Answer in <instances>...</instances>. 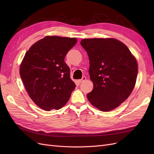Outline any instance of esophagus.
<instances>
[{"mask_svg":"<svg viewBox=\"0 0 154 154\" xmlns=\"http://www.w3.org/2000/svg\"><path fill=\"white\" fill-rule=\"evenodd\" d=\"M85 80H86V77H85V76H83L82 78L80 79V80H78V82L79 83H81L85 81Z\"/></svg>","mask_w":154,"mask_h":154,"instance_id":"obj_1","label":"esophagus"}]
</instances>
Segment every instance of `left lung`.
<instances>
[{
    "mask_svg": "<svg viewBox=\"0 0 154 154\" xmlns=\"http://www.w3.org/2000/svg\"><path fill=\"white\" fill-rule=\"evenodd\" d=\"M80 44L88 56L94 83L87 99L101 111L114 109L134 89L138 71L136 58L127 46L114 38L83 39Z\"/></svg>",
    "mask_w": 154,
    "mask_h": 154,
    "instance_id": "8db88e82",
    "label": "left lung"
}]
</instances>
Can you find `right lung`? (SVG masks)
Wrapping results in <instances>:
<instances>
[{
  "instance_id": "right-lung-1",
  "label": "right lung",
  "mask_w": 154,
  "mask_h": 154,
  "mask_svg": "<svg viewBox=\"0 0 154 154\" xmlns=\"http://www.w3.org/2000/svg\"><path fill=\"white\" fill-rule=\"evenodd\" d=\"M75 38L47 36L26 53L20 74L31 99L40 108L58 110L67 103L76 85L64 62Z\"/></svg>"
}]
</instances>
